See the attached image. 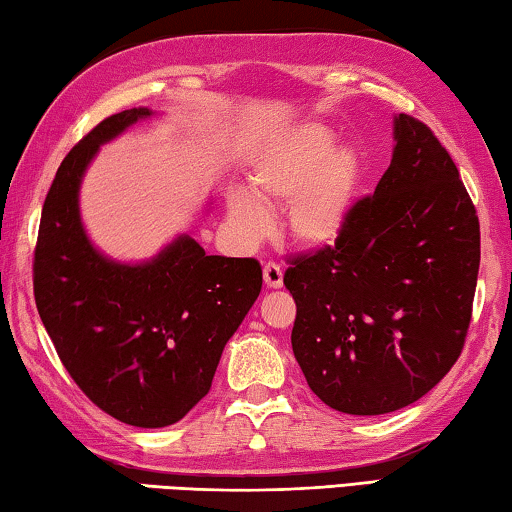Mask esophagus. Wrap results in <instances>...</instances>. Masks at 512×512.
I'll use <instances>...</instances> for the list:
<instances>
[{
	"mask_svg": "<svg viewBox=\"0 0 512 512\" xmlns=\"http://www.w3.org/2000/svg\"><path fill=\"white\" fill-rule=\"evenodd\" d=\"M263 279L267 288H281L283 286V267L276 263H265Z\"/></svg>",
	"mask_w": 512,
	"mask_h": 512,
	"instance_id": "1",
	"label": "esophagus"
}]
</instances>
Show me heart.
I'll list each match as a JSON object with an SVG mask.
<instances>
[{"instance_id": "b5f03b06", "label": "heart", "mask_w": 512, "mask_h": 512, "mask_svg": "<svg viewBox=\"0 0 512 512\" xmlns=\"http://www.w3.org/2000/svg\"><path fill=\"white\" fill-rule=\"evenodd\" d=\"M338 142L324 124H301L267 142L251 165V190L236 188L226 199L233 236L245 245L261 240L270 229L265 204H288L286 231L297 245H335L354 217L363 181V158Z\"/></svg>"}]
</instances>
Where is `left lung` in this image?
<instances>
[{
  "instance_id": "8db88e82",
  "label": "left lung",
  "mask_w": 512,
  "mask_h": 512,
  "mask_svg": "<svg viewBox=\"0 0 512 512\" xmlns=\"http://www.w3.org/2000/svg\"><path fill=\"white\" fill-rule=\"evenodd\" d=\"M481 263L476 208L424 122L395 117L374 195L331 247L292 258V351L326 406L383 415L413 404L460 356Z\"/></svg>"
}]
</instances>
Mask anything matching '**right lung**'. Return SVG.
<instances>
[{"instance_id": "obj_1", "label": "right lung", "mask_w": 512, "mask_h": 512, "mask_svg": "<svg viewBox=\"0 0 512 512\" xmlns=\"http://www.w3.org/2000/svg\"><path fill=\"white\" fill-rule=\"evenodd\" d=\"M154 113L99 122L58 167L40 217L33 295L56 354L92 404L161 429L211 390L224 345L263 286L256 258L208 256L183 233L152 261L117 263L92 247L79 188L99 145Z\"/></svg>"}]
</instances>
